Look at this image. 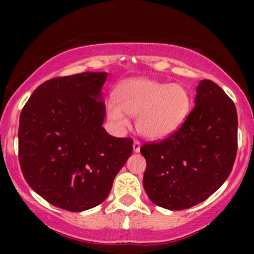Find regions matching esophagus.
<instances>
[{
	"instance_id": "esophagus-1",
	"label": "esophagus",
	"mask_w": 254,
	"mask_h": 254,
	"mask_svg": "<svg viewBox=\"0 0 254 254\" xmlns=\"http://www.w3.org/2000/svg\"><path fill=\"white\" fill-rule=\"evenodd\" d=\"M140 147H141V142H140L139 140H134V145H132V150H134L135 152H139Z\"/></svg>"
}]
</instances>
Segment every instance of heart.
<instances>
[{
    "label": "heart",
    "instance_id": "obj_1",
    "mask_svg": "<svg viewBox=\"0 0 254 254\" xmlns=\"http://www.w3.org/2000/svg\"><path fill=\"white\" fill-rule=\"evenodd\" d=\"M188 89L178 83L136 78L117 89V101L107 103V114L117 127L129 124L127 115L136 117V127L143 136L158 139L178 129L190 112Z\"/></svg>",
    "mask_w": 254,
    "mask_h": 254
}]
</instances>
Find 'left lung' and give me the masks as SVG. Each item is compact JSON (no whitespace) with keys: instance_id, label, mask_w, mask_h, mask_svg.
Listing matches in <instances>:
<instances>
[{"instance_id":"1","label":"left lung","mask_w":254,"mask_h":254,"mask_svg":"<svg viewBox=\"0 0 254 254\" xmlns=\"http://www.w3.org/2000/svg\"><path fill=\"white\" fill-rule=\"evenodd\" d=\"M143 188L150 200L183 210L206 200L227 179L237 153V112L221 87L203 79L195 107L163 140L145 142Z\"/></svg>"}]
</instances>
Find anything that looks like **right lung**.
I'll use <instances>...</instances> for the list:
<instances>
[{"label": "right lung", "mask_w": 254, "mask_h": 254, "mask_svg": "<svg viewBox=\"0 0 254 254\" xmlns=\"http://www.w3.org/2000/svg\"><path fill=\"white\" fill-rule=\"evenodd\" d=\"M107 72L54 77L40 84L19 117L18 157L27 183L48 203L83 211L99 205L132 152L131 137L102 127Z\"/></svg>", "instance_id": "1"}]
</instances>
